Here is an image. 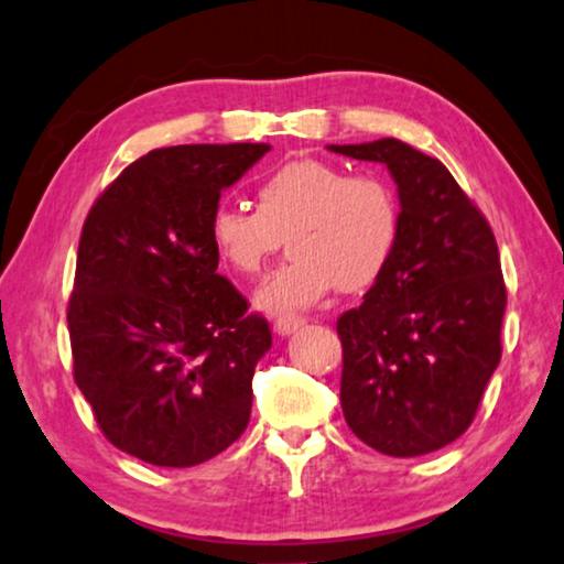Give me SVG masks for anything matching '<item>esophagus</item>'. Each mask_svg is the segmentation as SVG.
I'll use <instances>...</instances> for the list:
<instances>
[{"label": "esophagus", "instance_id": "34e87169", "mask_svg": "<svg viewBox=\"0 0 564 564\" xmlns=\"http://www.w3.org/2000/svg\"><path fill=\"white\" fill-rule=\"evenodd\" d=\"M304 324H306L304 316H281V319L273 324V332L279 337H289V335H293V332H299L301 327H304Z\"/></svg>", "mask_w": 564, "mask_h": 564}]
</instances>
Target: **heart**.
I'll use <instances>...</instances> for the list:
<instances>
[{
  "label": "heart",
  "mask_w": 564,
  "mask_h": 564,
  "mask_svg": "<svg viewBox=\"0 0 564 564\" xmlns=\"http://www.w3.org/2000/svg\"><path fill=\"white\" fill-rule=\"evenodd\" d=\"M285 237L293 258L256 293V308L268 316L312 308L339 285L376 283L399 248V196L376 173L306 158L260 181L258 209L219 204L209 217L214 252L242 279L263 273Z\"/></svg>",
  "instance_id": "b5f03b06"
}]
</instances>
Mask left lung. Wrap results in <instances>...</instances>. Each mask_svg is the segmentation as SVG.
<instances>
[{
    "label": "left lung",
    "instance_id": "left-lung-1",
    "mask_svg": "<svg viewBox=\"0 0 564 564\" xmlns=\"http://www.w3.org/2000/svg\"><path fill=\"white\" fill-rule=\"evenodd\" d=\"M327 148L383 163L401 202L391 265L337 322L345 422L383 455H426L473 424L501 360L496 237L437 158L395 138Z\"/></svg>",
    "mask_w": 564,
    "mask_h": 564
}]
</instances>
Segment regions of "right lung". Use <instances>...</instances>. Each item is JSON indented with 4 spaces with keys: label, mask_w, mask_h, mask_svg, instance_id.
<instances>
[{
    "label": "right lung",
    "mask_w": 564,
    "mask_h": 564,
    "mask_svg": "<svg viewBox=\"0 0 564 564\" xmlns=\"http://www.w3.org/2000/svg\"><path fill=\"white\" fill-rule=\"evenodd\" d=\"M268 150H150L84 221L68 301L74 378L105 437L142 463H206L250 422L271 327L217 273L209 217Z\"/></svg>",
    "instance_id": "obj_1"
}]
</instances>
